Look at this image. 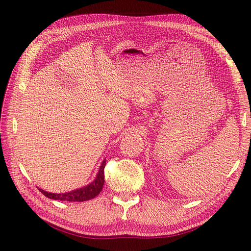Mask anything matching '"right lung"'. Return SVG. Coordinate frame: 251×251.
<instances>
[{
    "label": "right lung",
    "instance_id": "obj_1",
    "mask_svg": "<svg viewBox=\"0 0 251 251\" xmlns=\"http://www.w3.org/2000/svg\"><path fill=\"white\" fill-rule=\"evenodd\" d=\"M106 165V160H103V163L99 169L98 175H97L96 179L88 185L81 189H78L75 191H71L69 193L63 194H55V193H48L44 190L39 191L42 192L44 195L50 199L54 200H61V201H74V202H82L87 201L90 199L95 198L98 194L102 191L103 184H104V168Z\"/></svg>",
    "mask_w": 251,
    "mask_h": 251
}]
</instances>
